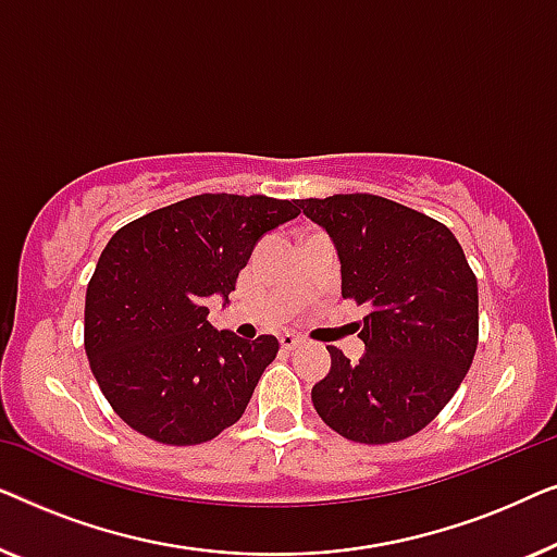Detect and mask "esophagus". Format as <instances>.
I'll use <instances>...</instances> for the list:
<instances>
[{
  "instance_id": "1",
  "label": "esophagus",
  "mask_w": 557,
  "mask_h": 557,
  "mask_svg": "<svg viewBox=\"0 0 557 557\" xmlns=\"http://www.w3.org/2000/svg\"><path fill=\"white\" fill-rule=\"evenodd\" d=\"M299 345H301L299 334H294V332H284V334H281V347H284V349H296Z\"/></svg>"
}]
</instances>
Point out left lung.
Segmentation results:
<instances>
[{
	"mask_svg": "<svg viewBox=\"0 0 557 557\" xmlns=\"http://www.w3.org/2000/svg\"><path fill=\"white\" fill-rule=\"evenodd\" d=\"M342 263V296L368 307L364 355L349 362L326 347L332 368L311 387L322 421L357 444H393L436 418L474 360L476 276L444 223L377 195L299 200Z\"/></svg>",
	"mask_w": 557,
	"mask_h": 557,
	"instance_id": "1",
	"label": "left lung"
}]
</instances>
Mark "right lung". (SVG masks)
Here are the masks:
<instances>
[{"label":"right lung","instance_id":"right-lung-1","mask_svg":"<svg viewBox=\"0 0 557 557\" xmlns=\"http://www.w3.org/2000/svg\"><path fill=\"white\" fill-rule=\"evenodd\" d=\"M299 200L195 195L113 233L86 292V355L121 421L166 446L215 438L246 413L278 339H243L208 322L263 233Z\"/></svg>","mask_w":557,"mask_h":557}]
</instances>
